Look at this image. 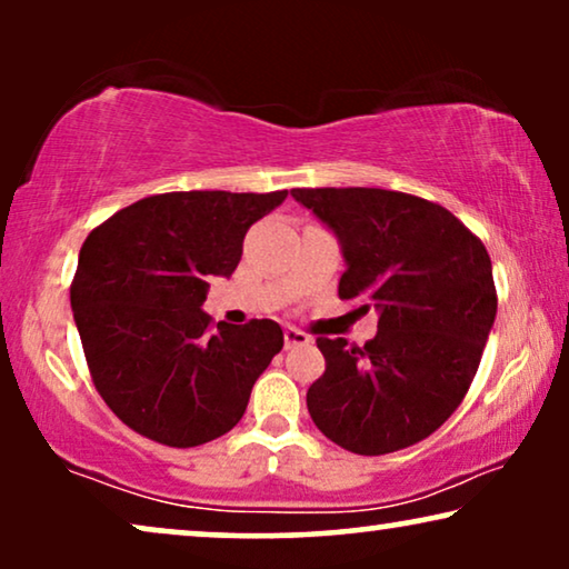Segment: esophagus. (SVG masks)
<instances>
[{"label": "esophagus", "instance_id": "esophagus-1", "mask_svg": "<svg viewBox=\"0 0 569 569\" xmlns=\"http://www.w3.org/2000/svg\"><path fill=\"white\" fill-rule=\"evenodd\" d=\"M302 345H310V337L306 331L300 329H284V349H295V347H302Z\"/></svg>", "mask_w": 569, "mask_h": 569}]
</instances>
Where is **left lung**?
I'll list each match as a JSON object with an SVG mask.
<instances>
[{
	"instance_id": "1",
	"label": "left lung",
	"mask_w": 569,
	"mask_h": 569,
	"mask_svg": "<svg viewBox=\"0 0 569 569\" xmlns=\"http://www.w3.org/2000/svg\"><path fill=\"white\" fill-rule=\"evenodd\" d=\"M339 238L341 300L378 310L365 347L318 337L308 411L331 442L383 456L430 438L477 376L497 313L481 240L435 201L386 189H292Z\"/></svg>"
}]
</instances>
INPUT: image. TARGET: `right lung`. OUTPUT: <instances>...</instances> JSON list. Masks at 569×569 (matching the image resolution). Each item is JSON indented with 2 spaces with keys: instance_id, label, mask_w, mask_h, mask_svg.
Returning <instances> with one entry per match:
<instances>
[{
  "instance_id": "right-lung-1",
  "label": "right lung",
  "mask_w": 569,
  "mask_h": 569,
  "mask_svg": "<svg viewBox=\"0 0 569 569\" xmlns=\"http://www.w3.org/2000/svg\"><path fill=\"white\" fill-rule=\"evenodd\" d=\"M287 191H170L139 199L84 238L72 310L92 383L131 430L170 448L230 432L284 345L269 318L212 323L209 277L236 271L248 228Z\"/></svg>"
}]
</instances>
